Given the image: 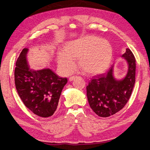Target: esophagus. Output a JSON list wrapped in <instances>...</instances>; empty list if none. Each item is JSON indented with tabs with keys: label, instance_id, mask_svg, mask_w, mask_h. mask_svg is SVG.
Masks as SVG:
<instances>
[{
	"label": "esophagus",
	"instance_id": "34e87169",
	"mask_svg": "<svg viewBox=\"0 0 150 150\" xmlns=\"http://www.w3.org/2000/svg\"><path fill=\"white\" fill-rule=\"evenodd\" d=\"M74 78H75V76H72V77H70L69 79V81H72L73 79H74Z\"/></svg>",
	"mask_w": 150,
	"mask_h": 150
}]
</instances>
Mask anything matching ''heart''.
Instances as JSON below:
<instances>
[{"instance_id": "b5f03b06", "label": "heart", "mask_w": 150, "mask_h": 150, "mask_svg": "<svg viewBox=\"0 0 150 150\" xmlns=\"http://www.w3.org/2000/svg\"><path fill=\"white\" fill-rule=\"evenodd\" d=\"M112 56V47L108 40L88 35L67 42L64 50L58 52L57 60L61 71L69 75L75 69V59L79 58L81 70L94 75L107 69Z\"/></svg>"}]
</instances>
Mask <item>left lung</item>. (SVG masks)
I'll list each match as a JSON object with an SVG mask.
<instances>
[{
  "instance_id": "left-lung-1",
  "label": "left lung",
  "mask_w": 150,
  "mask_h": 150,
  "mask_svg": "<svg viewBox=\"0 0 150 150\" xmlns=\"http://www.w3.org/2000/svg\"><path fill=\"white\" fill-rule=\"evenodd\" d=\"M128 64V71L121 80L113 76L114 65L108 71L91 79L86 86L90 107L100 117H107L125 107L132 94L135 83L136 59L131 50L127 48L122 54Z\"/></svg>"
}]
</instances>
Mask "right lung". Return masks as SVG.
<instances>
[{"instance_id": "right-lung-1", "label": "right lung", "mask_w": 150, "mask_h": 150, "mask_svg": "<svg viewBox=\"0 0 150 150\" xmlns=\"http://www.w3.org/2000/svg\"><path fill=\"white\" fill-rule=\"evenodd\" d=\"M23 48L16 61L14 71L16 88L24 105L33 113L48 117L55 112L59 97L67 79L57 75L50 69H29Z\"/></svg>"}]
</instances>
